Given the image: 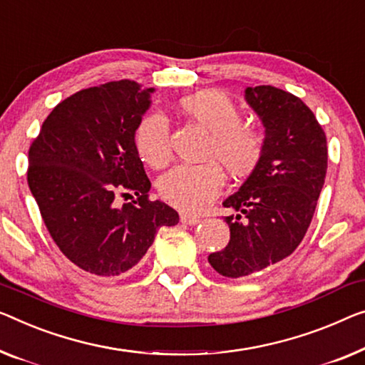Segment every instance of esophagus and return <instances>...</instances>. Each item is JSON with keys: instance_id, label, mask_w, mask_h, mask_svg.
<instances>
[{"instance_id": "esophagus-1", "label": "esophagus", "mask_w": 365, "mask_h": 365, "mask_svg": "<svg viewBox=\"0 0 365 365\" xmlns=\"http://www.w3.org/2000/svg\"><path fill=\"white\" fill-rule=\"evenodd\" d=\"M180 221L183 225H190V226H195L200 222V217L195 216V215H190V213H182L180 215Z\"/></svg>"}]
</instances>
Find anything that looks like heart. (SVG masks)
<instances>
[{"mask_svg": "<svg viewBox=\"0 0 365 365\" xmlns=\"http://www.w3.org/2000/svg\"><path fill=\"white\" fill-rule=\"evenodd\" d=\"M180 108L211 134L206 157L220 162L232 178H246L259 167L265 149L264 134L241 124L242 114L230 96L216 90L198 91L182 100ZM134 144L139 157L149 167H165L172 157L167 119L157 113L145 116L135 129ZM221 167L208 162L172 168L159 182L160 197L185 213L203 211L225 185Z\"/></svg>", "mask_w": 365, "mask_h": 365, "instance_id": "obj_1", "label": "heart"}]
</instances>
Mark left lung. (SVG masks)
I'll return each mask as SVG.
<instances>
[{"mask_svg": "<svg viewBox=\"0 0 365 365\" xmlns=\"http://www.w3.org/2000/svg\"><path fill=\"white\" fill-rule=\"evenodd\" d=\"M247 105L265 128L259 167L222 205L227 246L210 254L217 274L239 279L290 255L308 231L324 185L328 148L313 111L295 95L270 85L247 86Z\"/></svg>", "mask_w": 365, "mask_h": 365, "instance_id": "1", "label": "left lung"}]
</instances>
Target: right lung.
<instances>
[{
    "label": "right lung",
    "mask_w": 365,
    "mask_h": 365,
    "mask_svg": "<svg viewBox=\"0 0 365 365\" xmlns=\"http://www.w3.org/2000/svg\"><path fill=\"white\" fill-rule=\"evenodd\" d=\"M154 88L119 80L77 91L53 108L29 149V183L65 257L98 277L121 275L144 257L178 213L150 201L134 135ZM118 191L138 199L118 207Z\"/></svg>",
    "instance_id": "1"
}]
</instances>
